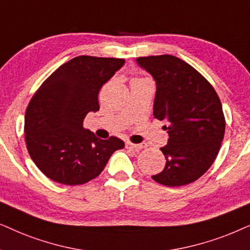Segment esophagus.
I'll return each mask as SVG.
<instances>
[{"label": "esophagus", "instance_id": "34e87169", "mask_svg": "<svg viewBox=\"0 0 250 250\" xmlns=\"http://www.w3.org/2000/svg\"><path fill=\"white\" fill-rule=\"evenodd\" d=\"M145 147V144H132V143H125V148L130 149V151L134 152H138L141 151L142 148Z\"/></svg>", "mask_w": 250, "mask_h": 250}]
</instances>
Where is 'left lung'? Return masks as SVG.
Instances as JSON below:
<instances>
[{"label":"left lung","mask_w":250,"mask_h":250,"mask_svg":"<svg viewBox=\"0 0 250 250\" xmlns=\"http://www.w3.org/2000/svg\"><path fill=\"white\" fill-rule=\"evenodd\" d=\"M137 62L156 81L153 115L166 122L169 135L160 148L166 167L152 178L170 188L195 182L210 168L224 138L218 95L204 75L175 56L139 57Z\"/></svg>","instance_id":"1"}]
</instances>
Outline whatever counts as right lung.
Masks as SVG:
<instances>
[{
	"instance_id": "add662e5",
	"label": "right lung",
	"mask_w": 250,
	"mask_h": 250,
	"mask_svg": "<svg viewBox=\"0 0 250 250\" xmlns=\"http://www.w3.org/2000/svg\"><path fill=\"white\" fill-rule=\"evenodd\" d=\"M125 64L122 58L79 56L58 67L36 90L25 114L27 151L53 182L81 185L97 177L125 143L97 138L83 128L89 112L99 109L98 94Z\"/></svg>"
}]
</instances>
